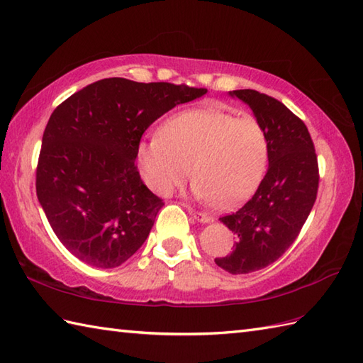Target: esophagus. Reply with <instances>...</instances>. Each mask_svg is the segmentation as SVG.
I'll return each instance as SVG.
<instances>
[{
	"label": "esophagus",
	"instance_id": "obj_1",
	"mask_svg": "<svg viewBox=\"0 0 363 363\" xmlns=\"http://www.w3.org/2000/svg\"><path fill=\"white\" fill-rule=\"evenodd\" d=\"M187 207H189V212H190V215H191V217H194L195 220L201 221V223H209V221H211V217H209V215H207L206 212H199V211L191 209L190 206H187Z\"/></svg>",
	"mask_w": 363,
	"mask_h": 363
}]
</instances>
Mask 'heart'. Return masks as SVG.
<instances>
[{
  "label": "heart",
  "mask_w": 363,
  "mask_h": 363,
  "mask_svg": "<svg viewBox=\"0 0 363 363\" xmlns=\"http://www.w3.org/2000/svg\"><path fill=\"white\" fill-rule=\"evenodd\" d=\"M268 152V137L257 118L195 107L174 113L159 135L138 142L135 162L143 182L157 195L172 194L194 167L195 195L230 209L259 186Z\"/></svg>",
  "instance_id": "b5f03b06"
}]
</instances>
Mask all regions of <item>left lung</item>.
Returning a JSON list of instances; mask_svg holds the SVG:
<instances>
[{"mask_svg":"<svg viewBox=\"0 0 363 363\" xmlns=\"http://www.w3.org/2000/svg\"><path fill=\"white\" fill-rule=\"evenodd\" d=\"M264 126L268 169L256 194L220 220L235 235L234 251L215 259L233 274L272 265L296 240L318 194V159L304 121L276 98L257 90H234Z\"/></svg>","mask_w":363,"mask_h":363,"instance_id":"1","label":"left lung"}]
</instances>
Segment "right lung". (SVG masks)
<instances>
[{
	"label": "right lung",
	"instance_id": "add662e5",
	"mask_svg": "<svg viewBox=\"0 0 363 363\" xmlns=\"http://www.w3.org/2000/svg\"><path fill=\"white\" fill-rule=\"evenodd\" d=\"M207 89L106 78L60 103L45 128L35 190L65 248L98 268L126 262L164 199L145 186L135 148L154 121Z\"/></svg>",
	"mask_w": 363,
	"mask_h": 363
}]
</instances>
